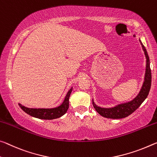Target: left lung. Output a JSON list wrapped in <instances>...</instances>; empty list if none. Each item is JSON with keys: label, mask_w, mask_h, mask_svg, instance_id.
Wrapping results in <instances>:
<instances>
[{"label": "left lung", "mask_w": 157, "mask_h": 157, "mask_svg": "<svg viewBox=\"0 0 157 157\" xmlns=\"http://www.w3.org/2000/svg\"><path fill=\"white\" fill-rule=\"evenodd\" d=\"M140 43L143 47V49L145 53L146 57V69H145V79H144V82L140 92L138 94L135 98H133L132 101L124 103L113 107V108H101L96 105L94 101L92 100V103H93L94 108H95L97 113L101 116L104 117L106 118L110 119H121L124 118L132 114L134 111H136L138 109L143 101L145 100L147 97L149 92H150L151 88V69H150V59L147 52L145 49V47L142 43L140 40H139Z\"/></svg>", "instance_id": "8db88e82"}]
</instances>
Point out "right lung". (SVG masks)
I'll return each mask as SVG.
<instances>
[{
	"mask_svg": "<svg viewBox=\"0 0 157 157\" xmlns=\"http://www.w3.org/2000/svg\"><path fill=\"white\" fill-rule=\"evenodd\" d=\"M73 90L72 87L68 91L65 99L61 105L54 108H29L19 103V105L25 113L29 115L36 118L41 119H54L61 117L68 110L69 107V97Z\"/></svg>",
	"mask_w": 157,
	"mask_h": 157,
	"instance_id": "obj_1",
	"label": "right lung"
}]
</instances>
